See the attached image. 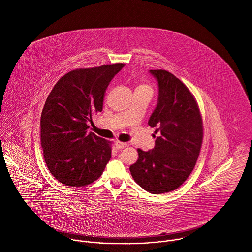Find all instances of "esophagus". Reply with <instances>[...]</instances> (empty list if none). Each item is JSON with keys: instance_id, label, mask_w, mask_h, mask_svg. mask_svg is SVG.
Wrapping results in <instances>:
<instances>
[{"instance_id": "obj_1", "label": "esophagus", "mask_w": 252, "mask_h": 252, "mask_svg": "<svg viewBox=\"0 0 252 252\" xmlns=\"http://www.w3.org/2000/svg\"><path fill=\"white\" fill-rule=\"evenodd\" d=\"M126 147H127V144H126V143L121 142V141H117V142H116V148H117V149H124V148H126Z\"/></svg>"}]
</instances>
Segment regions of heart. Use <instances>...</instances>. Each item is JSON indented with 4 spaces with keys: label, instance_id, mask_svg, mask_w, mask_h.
I'll list each match as a JSON object with an SVG mask.
<instances>
[{
    "label": "heart",
    "instance_id": "obj_1",
    "mask_svg": "<svg viewBox=\"0 0 252 252\" xmlns=\"http://www.w3.org/2000/svg\"><path fill=\"white\" fill-rule=\"evenodd\" d=\"M136 89H144V90H148V91L152 92V89H151L150 85H148V84H140L136 87Z\"/></svg>",
    "mask_w": 252,
    "mask_h": 252
}]
</instances>
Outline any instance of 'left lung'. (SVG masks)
Here are the masks:
<instances>
[{
	"mask_svg": "<svg viewBox=\"0 0 252 252\" xmlns=\"http://www.w3.org/2000/svg\"><path fill=\"white\" fill-rule=\"evenodd\" d=\"M158 81L157 106L148 125L159 132L155 147L137 149L138 160L129 167L137 185L160 194L181 187L192 172L203 139L202 118L189 89L173 73L149 70Z\"/></svg>",
	"mask_w": 252,
	"mask_h": 252,
	"instance_id": "1",
	"label": "left lung"
}]
</instances>
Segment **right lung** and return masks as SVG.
<instances>
[{"label":"right lung","instance_id":"obj_1","mask_svg":"<svg viewBox=\"0 0 252 252\" xmlns=\"http://www.w3.org/2000/svg\"><path fill=\"white\" fill-rule=\"evenodd\" d=\"M124 63L77 68L62 76L50 92L40 120L46 165L67 187L99 179L111 159V142L87 132L92 116L103 109L106 89Z\"/></svg>","mask_w":252,"mask_h":252}]
</instances>
